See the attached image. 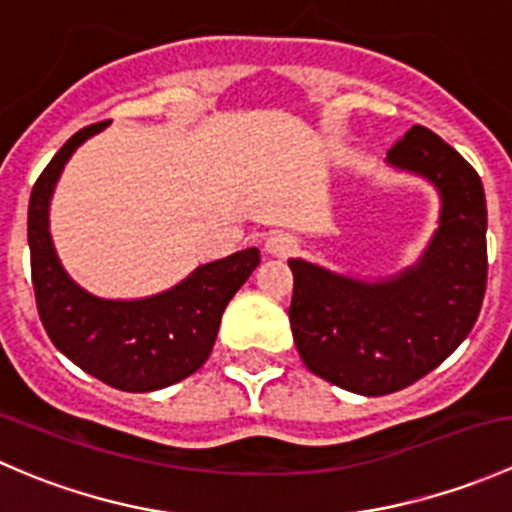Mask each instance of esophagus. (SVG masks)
<instances>
[{
  "label": "esophagus",
  "instance_id": "obj_1",
  "mask_svg": "<svg viewBox=\"0 0 512 512\" xmlns=\"http://www.w3.org/2000/svg\"><path fill=\"white\" fill-rule=\"evenodd\" d=\"M265 250L272 257H289L297 250V237L289 235V232H272L265 242Z\"/></svg>",
  "mask_w": 512,
  "mask_h": 512
}]
</instances>
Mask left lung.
I'll return each instance as SVG.
<instances>
[{"instance_id": "obj_1", "label": "left lung", "mask_w": 512, "mask_h": 512, "mask_svg": "<svg viewBox=\"0 0 512 512\" xmlns=\"http://www.w3.org/2000/svg\"><path fill=\"white\" fill-rule=\"evenodd\" d=\"M389 163L441 190V227L418 267L366 285L289 260V324L304 366L364 396L406 389L456 352L488 285V210L476 168L423 126L389 148Z\"/></svg>"}]
</instances>
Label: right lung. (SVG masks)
Here are the masks:
<instances>
[{
    "label": "right lung",
    "instance_id": "right-lung-1",
    "mask_svg": "<svg viewBox=\"0 0 512 512\" xmlns=\"http://www.w3.org/2000/svg\"><path fill=\"white\" fill-rule=\"evenodd\" d=\"M106 123L74 133L36 178L27 220L32 285L54 347L103 384L141 394L175 384L208 361L227 302L260 265V250L250 247L198 267L188 280L148 299L113 302L84 292L56 260L49 198L71 153Z\"/></svg>",
    "mask_w": 512,
    "mask_h": 512
}]
</instances>
